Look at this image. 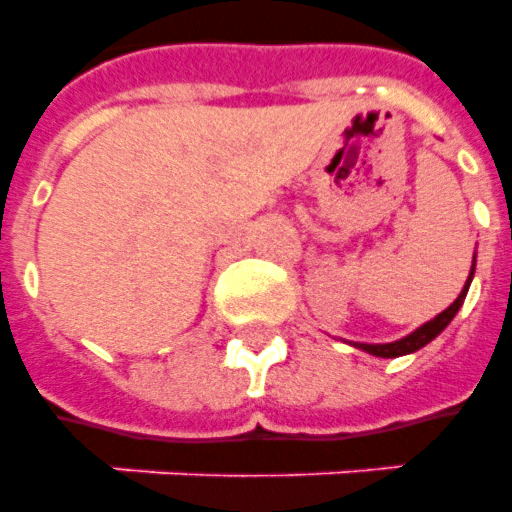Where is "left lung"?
Here are the masks:
<instances>
[{"instance_id":"left-lung-1","label":"left lung","mask_w":512,"mask_h":512,"mask_svg":"<svg viewBox=\"0 0 512 512\" xmlns=\"http://www.w3.org/2000/svg\"><path fill=\"white\" fill-rule=\"evenodd\" d=\"M473 273H476V255H473V268H470V276L468 281H465V287H462L460 297L454 300L446 311H441L436 316V319L425 321L422 327H417L414 332H409L406 337H401V340H393V342H350L353 348L364 350V353H372V356H380V358H398V356H409V353H414V350L425 348L428 342L436 340L441 332H444L446 327H449V321L457 316V311L462 308V303H465V295H468L470 289V281H473Z\"/></svg>"}]
</instances>
